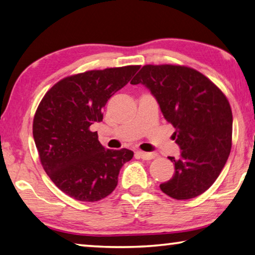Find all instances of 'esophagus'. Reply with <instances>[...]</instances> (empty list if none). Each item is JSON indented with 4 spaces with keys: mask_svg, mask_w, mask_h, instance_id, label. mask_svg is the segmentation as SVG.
I'll return each mask as SVG.
<instances>
[{
    "mask_svg": "<svg viewBox=\"0 0 255 255\" xmlns=\"http://www.w3.org/2000/svg\"><path fill=\"white\" fill-rule=\"evenodd\" d=\"M136 154L142 157L143 160H152L155 157V154H153V153H147V152H143V151H137Z\"/></svg>",
    "mask_w": 255,
    "mask_h": 255,
    "instance_id": "obj_1",
    "label": "esophagus"
}]
</instances>
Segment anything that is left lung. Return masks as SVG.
<instances>
[{"label": "left lung", "mask_w": 255, "mask_h": 255, "mask_svg": "<svg viewBox=\"0 0 255 255\" xmlns=\"http://www.w3.org/2000/svg\"><path fill=\"white\" fill-rule=\"evenodd\" d=\"M151 91L181 149L172 178L160 185L175 200H189L211 187L232 149L233 113L224 93L193 68L146 64L132 80Z\"/></svg>", "instance_id": "8db88e82"}]
</instances>
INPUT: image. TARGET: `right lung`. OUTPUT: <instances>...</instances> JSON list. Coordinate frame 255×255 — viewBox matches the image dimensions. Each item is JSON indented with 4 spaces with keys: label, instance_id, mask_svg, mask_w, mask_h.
Returning <instances> with one entry per match:
<instances>
[{
    "label": "right lung",
    "instance_id": "obj_1",
    "mask_svg": "<svg viewBox=\"0 0 255 255\" xmlns=\"http://www.w3.org/2000/svg\"><path fill=\"white\" fill-rule=\"evenodd\" d=\"M140 66L108 68L66 77L40 101L33 136L44 170L72 199L96 202L115 191L123 165L132 159L127 148L109 149L93 124L103 119L108 100L127 85Z\"/></svg>",
    "mask_w": 255,
    "mask_h": 255
}]
</instances>
